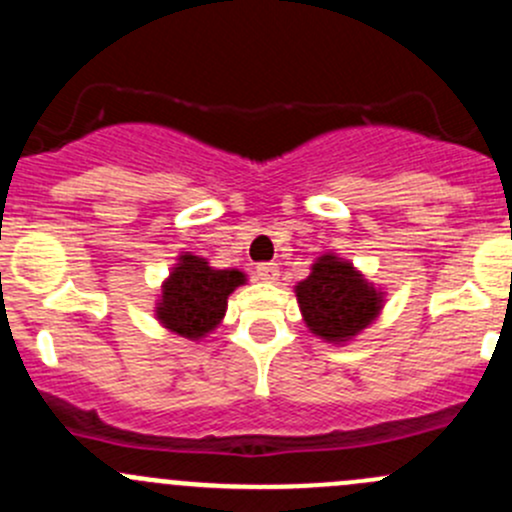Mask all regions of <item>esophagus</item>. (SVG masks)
Here are the masks:
<instances>
[{
	"label": "esophagus",
	"mask_w": 512,
	"mask_h": 512,
	"mask_svg": "<svg viewBox=\"0 0 512 512\" xmlns=\"http://www.w3.org/2000/svg\"><path fill=\"white\" fill-rule=\"evenodd\" d=\"M257 277L262 282H275L280 277V267L275 262H262V265H257Z\"/></svg>",
	"instance_id": "obj_1"
}]
</instances>
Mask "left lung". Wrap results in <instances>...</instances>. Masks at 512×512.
Returning <instances> with one entry per match:
<instances>
[{
  "instance_id": "obj_1",
  "label": "left lung",
  "mask_w": 512,
  "mask_h": 512,
  "mask_svg": "<svg viewBox=\"0 0 512 512\" xmlns=\"http://www.w3.org/2000/svg\"><path fill=\"white\" fill-rule=\"evenodd\" d=\"M294 294L309 332L329 344L352 342L374 324L386 297L352 262L334 252L314 262L307 280L297 282Z\"/></svg>"
}]
</instances>
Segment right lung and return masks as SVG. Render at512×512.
Returning a JSON list of instances; mask_svg holds the SVG:
<instances>
[{"mask_svg":"<svg viewBox=\"0 0 512 512\" xmlns=\"http://www.w3.org/2000/svg\"><path fill=\"white\" fill-rule=\"evenodd\" d=\"M240 270H215L205 257L180 252L178 262L160 285L156 319L168 332L198 342L223 322L227 297L245 285Z\"/></svg>","mask_w":512,"mask_h":512,"instance_id":"obj_1","label":"right lung"}]
</instances>
